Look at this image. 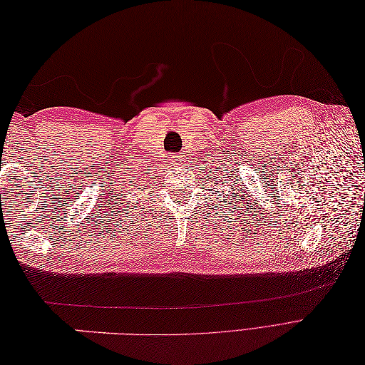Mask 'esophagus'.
I'll list each match as a JSON object with an SVG mask.
<instances>
[{
	"instance_id": "34e87169",
	"label": "esophagus",
	"mask_w": 365,
	"mask_h": 365,
	"mask_svg": "<svg viewBox=\"0 0 365 365\" xmlns=\"http://www.w3.org/2000/svg\"><path fill=\"white\" fill-rule=\"evenodd\" d=\"M170 161H172L173 164H180V163L182 161V155H180V153H176V155L170 157Z\"/></svg>"
}]
</instances>
